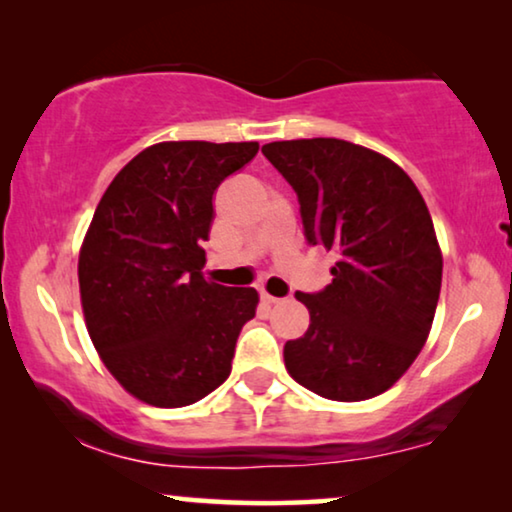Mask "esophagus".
Returning a JSON list of instances; mask_svg holds the SVG:
<instances>
[{
  "instance_id": "34e87169",
  "label": "esophagus",
  "mask_w": 512,
  "mask_h": 512,
  "mask_svg": "<svg viewBox=\"0 0 512 512\" xmlns=\"http://www.w3.org/2000/svg\"><path fill=\"white\" fill-rule=\"evenodd\" d=\"M261 300L265 305H275V303H279V298L277 296H270L268 291H261Z\"/></svg>"
}]
</instances>
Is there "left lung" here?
Masks as SVG:
<instances>
[{
    "label": "left lung",
    "mask_w": 512,
    "mask_h": 512,
    "mask_svg": "<svg viewBox=\"0 0 512 512\" xmlns=\"http://www.w3.org/2000/svg\"><path fill=\"white\" fill-rule=\"evenodd\" d=\"M298 195L310 247L338 254L333 282L296 291L310 310L284 345L293 380L331 401H366L412 366L436 314L443 256L422 193L396 163L335 137L263 146Z\"/></svg>",
    "instance_id": "obj_1"
}]
</instances>
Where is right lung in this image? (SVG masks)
<instances>
[{
  "label": "right lung",
  "mask_w": 512,
  "mask_h": 512,
  "mask_svg": "<svg viewBox=\"0 0 512 512\" xmlns=\"http://www.w3.org/2000/svg\"><path fill=\"white\" fill-rule=\"evenodd\" d=\"M258 142H163L116 174L79 256L81 305L109 373L156 408L191 405L228 380L256 289L207 282L214 191Z\"/></svg>",
  "instance_id": "1"
}]
</instances>
